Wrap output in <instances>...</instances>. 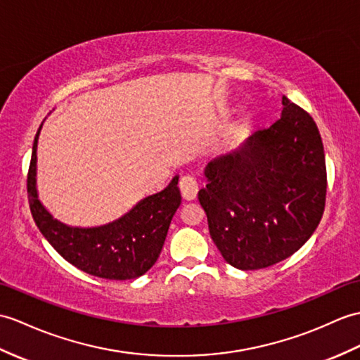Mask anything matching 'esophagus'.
<instances>
[{"label":"esophagus","instance_id":"obj_1","mask_svg":"<svg viewBox=\"0 0 360 360\" xmlns=\"http://www.w3.org/2000/svg\"><path fill=\"white\" fill-rule=\"evenodd\" d=\"M179 190L186 200H193L198 196V182L191 176H182L179 181Z\"/></svg>","mask_w":360,"mask_h":360}]
</instances>
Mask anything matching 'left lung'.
Segmentation results:
<instances>
[{"label":"left lung","mask_w":360,"mask_h":360,"mask_svg":"<svg viewBox=\"0 0 360 360\" xmlns=\"http://www.w3.org/2000/svg\"><path fill=\"white\" fill-rule=\"evenodd\" d=\"M281 118L213 158L198 198L222 257L259 270L290 257L321 222L327 170L313 118L282 96Z\"/></svg>","instance_id":"obj_1"}]
</instances>
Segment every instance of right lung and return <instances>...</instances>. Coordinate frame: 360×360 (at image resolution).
<instances>
[{"instance_id":"add662e5","label":"right lung","mask_w":360,"mask_h":360,"mask_svg":"<svg viewBox=\"0 0 360 360\" xmlns=\"http://www.w3.org/2000/svg\"><path fill=\"white\" fill-rule=\"evenodd\" d=\"M41 129L43 124L33 141L27 193L33 221L49 244L67 262L96 278L127 281L147 273L160 256L173 214L181 205L178 174L164 190L142 198L118 219L95 227H73L55 219L38 195L37 148Z\"/></svg>"}]
</instances>
